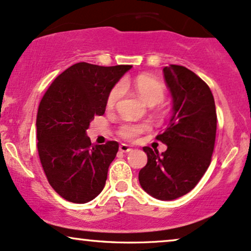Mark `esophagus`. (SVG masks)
I'll return each mask as SVG.
<instances>
[{
	"label": "esophagus",
	"mask_w": 251,
	"mask_h": 251,
	"mask_svg": "<svg viewBox=\"0 0 251 251\" xmlns=\"http://www.w3.org/2000/svg\"><path fill=\"white\" fill-rule=\"evenodd\" d=\"M119 151H123V153H128V151H132V148L129 147L128 145H125V144H122L119 146Z\"/></svg>",
	"instance_id": "esophagus-1"
}]
</instances>
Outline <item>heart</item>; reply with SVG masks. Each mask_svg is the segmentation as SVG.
Returning a JSON list of instances; mask_svg holds the SVG:
<instances>
[{
	"instance_id": "obj_1",
	"label": "heart",
	"mask_w": 251,
	"mask_h": 251,
	"mask_svg": "<svg viewBox=\"0 0 251 251\" xmlns=\"http://www.w3.org/2000/svg\"><path fill=\"white\" fill-rule=\"evenodd\" d=\"M126 82H124V83L120 82V83L116 84L115 87L111 89L106 100L107 109H115L120 100V98L123 97ZM134 89L136 90V93L139 94V96L151 106L160 104L163 100L164 95H166V89H164V85L160 81L146 75H141L135 78ZM147 128L148 126L145 125V124H124V125L120 126L119 134L124 139L134 140L136 136L141 134Z\"/></svg>"
}]
</instances>
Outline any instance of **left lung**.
<instances>
[{
    "label": "left lung",
    "instance_id": "left-lung-1",
    "mask_svg": "<svg viewBox=\"0 0 251 251\" xmlns=\"http://www.w3.org/2000/svg\"><path fill=\"white\" fill-rule=\"evenodd\" d=\"M173 97V116L156 136L167 151L144 147L147 164L139 173L141 188L160 201H174L191 191L207 170L217 133V111L210 87L183 66L163 68Z\"/></svg>",
    "mask_w": 251,
    "mask_h": 251
}]
</instances>
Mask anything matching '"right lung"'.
<instances>
[{
    "mask_svg": "<svg viewBox=\"0 0 251 251\" xmlns=\"http://www.w3.org/2000/svg\"><path fill=\"white\" fill-rule=\"evenodd\" d=\"M132 68L78 62L61 73L41 98L37 115L38 154L47 180L66 201L84 204L100 195L119 144L91 145L95 116H103L111 89Z\"/></svg>",
    "mask_w": 251,
    "mask_h": 251,
    "instance_id": "obj_1",
    "label": "right lung"
}]
</instances>
